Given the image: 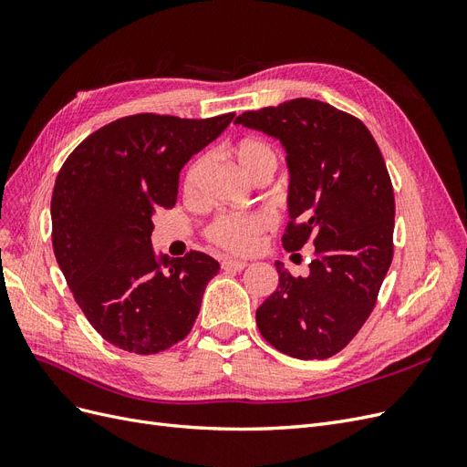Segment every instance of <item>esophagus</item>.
<instances>
[{"mask_svg":"<svg viewBox=\"0 0 467 467\" xmlns=\"http://www.w3.org/2000/svg\"><path fill=\"white\" fill-rule=\"evenodd\" d=\"M245 266H247V263H244V261H235V259H223L222 261V268L225 273H242Z\"/></svg>","mask_w":467,"mask_h":467,"instance_id":"obj_1","label":"esophagus"}]
</instances>
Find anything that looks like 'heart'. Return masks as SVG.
<instances>
[{
	"instance_id": "1",
	"label": "heart",
	"mask_w": 467,
	"mask_h": 467,
	"mask_svg": "<svg viewBox=\"0 0 467 467\" xmlns=\"http://www.w3.org/2000/svg\"><path fill=\"white\" fill-rule=\"evenodd\" d=\"M232 155L239 169L253 177L266 167H275L273 150L266 142L257 138H244L232 148ZM204 171V160H196L185 175L182 189L192 194L199 185V179ZM271 228V218L265 212H247V214H222L210 222L206 228V237L212 244L234 253H247L257 244V237Z\"/></svg>"
}]
</instances>
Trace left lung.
I'll use <instances>...</instances> for the list:
<instances>
[{"instance_id":"8db88e82","label":"left lung","mask_w":467,"mask_h":467,"mask_svg":"<svg viewBox=\"0 0 467 467\" xmlns=\"http://www.w3.org/2000/svg\"><path fill=\"white\" fill-rule=\"evenodd\" d=\"M237 124L278 138L288 153L286 251L316 245L306 278L276 263L278 288L257 309L276 350L314 360L341 352L370 317L393 259V185L374 136L317 99L247 110Z\"/></svg>"}]
</instances>
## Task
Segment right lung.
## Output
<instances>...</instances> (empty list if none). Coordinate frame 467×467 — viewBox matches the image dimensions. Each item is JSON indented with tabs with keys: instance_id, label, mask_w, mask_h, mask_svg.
Returning <instances> with one entry per match:
<instances>
[{
	"instance_id": "obj_1",
	"label": "right lung",
	"mask_w": 467,
	"mask_h": 467,
	"mask_svg": "<svg viewBox=\"0 0 467 467\" xmlns=\"http://www.w3.org/2000/svg\"><path fill=\"white\" fill-rule=\"evenodd\" d=\"M234 117H122L64 161L50 206L54 255L83 316L110 345L155 355L191 333L220 265L202 251L169 261L151 245V218L175 206L182 165Z\"/></svg>"
}]
</instances>
